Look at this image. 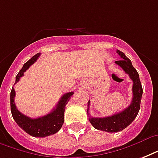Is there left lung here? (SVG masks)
I'll return each instance as SVG.
<instances>
[{
    "mask_svg": "<svg viewBox=\"0 0 158 158\" xmlns=\"http://www.w3.org/2000/svg\"><path fill=\"white\" fill-rule=\"evenodd\" d=\"M116 52L122 59L120 60H116L115 63L121 67L126 74H129V76L133 81L132 102L125 110L110 116L103 118L92 117L91 115H89V108L87 112L89 116V121L95 129L109 133L121 131L132 123L133 120L137 116L140 109V102L143 94V88L140 83L139 75L137 70L133 66L131 60L122 52L117 50ZM88 104L89 106L90 102L89 101Z\"/></svg>",
    "mask_w": 158,
    "mask_h": 158,
    "instance_id": "8db88e82",
    "label": "left lung"
}]
</instances>
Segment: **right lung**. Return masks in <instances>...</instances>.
I'll use <instances>...</instances> for the list:
<instances>
[{
    "label": "right lung",
    "mask_w": 158,
    "mask_h": 158,
    "mask_svg": "<svg viewBox=\"0 0 158 158\" xmlns=\"http://www.w3.org/2000/svg\"><path fill=\"white\" fill-rule=\"evenodd\" d=\"M40 54L41 53H38L35 56H33L29 60H28L23 64V68L16 75L15 84L18 83L21 77L23 76V73L38 60V57L40 56ZM73 94H74V92H69L64 94L61 97V98L60 99L56 106L49 114L42 117L32 119L19 112L18 109L16 108L15 103L14 102L15 97V91L14 88H12L10 92V110L12 116L22 130L33 137L43 138L54 135L60 130L64 123V113L65 110V106Z\"/></svg>",
    "instance_id": "add662e5"
}]
</instances>
